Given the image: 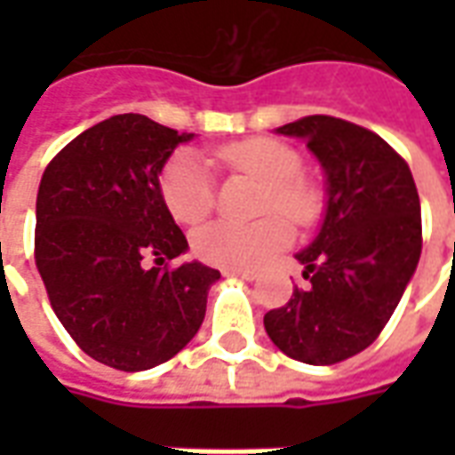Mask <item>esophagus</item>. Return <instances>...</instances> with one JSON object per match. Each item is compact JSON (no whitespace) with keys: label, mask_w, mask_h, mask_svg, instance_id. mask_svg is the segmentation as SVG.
Segmentation results:
<instances>
[{"label":"esophagus","mask_w":455,"mask_h":455,"mask_svg":"<svg viewBox=\"0 0 455 455\" xmlns=\"http://www.w3.org/2000/svg\"><path fill=\"white\" fill-rule=\"evenodd\" d=\"M224 275L241 277V280H248V283H253V280H256V273H248V270H224Z\"/></svg>","instance_id":"obj_1"}]
</instances>
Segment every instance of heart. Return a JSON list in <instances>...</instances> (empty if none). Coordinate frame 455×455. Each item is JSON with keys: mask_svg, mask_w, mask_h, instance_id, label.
Here are the masks:
<instances>
[{"mask_svg": "<svg viewBox=\"0 0 455 455\" xmlns=\"http://www.w3.org/2000/svg\"><path fill=\"white\" fill-rule=\"evenodd\" d=\"M219 163L258 180L266 192L260 212H277L299 227L312 224L322 212L319 189L299 175L302 158L292 146L273 139H248L217 150ZM160 195L175 221L195 227L214 207V180L207 163L195 153H178L160 175ZM285 219L266 217L253 224L217 221L199 228L192 248L204 263L227 270H256L292 243Z\"/></svg>", "mask_w": 455, "mask_h": 455, "instance_id": "b5f03b06", "label": "heart"}]
</instances>
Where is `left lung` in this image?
Masks as SVG:
<instances>
[{
	"mask_svg": "<svg viewBox=\"0 0 455 455\" xmlns=\"http://www.w3.org/2000/svg\"><path fill=\"white\" fill-rule=\"evenodd\" d=\"M307 140L326 175V212L297 253L307 290L270 309L263 324L280 351L331 365L368 348L410 285L421 256V207L410 165L385 140L324 114L275 129Z\"/></svg>",
	"mask_w": 455,
	"mask_h": 455,
	"instance_id": "8db88e82",
	"label": "left lung"
}]
</instances>
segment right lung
Returning <instances> with one entry per match:
<instances>
[{
    "mask_svg": "<svg viewBox=\"0 0 455 455\" xmlns=\"http://www.w3.org/2000/svg\"><path fill=\"white\" fill-rule=\"evenodd\" d=\"M178 133L143 114H116L55 156L36 197V267L65 331L94 361L148 371L197 334L221 273L182 256L188 238L160 195Z\"/></svg>",
    "mask_w": 455,
    "mask_h": 455,
    "instance_id": "1",
    "label": "right lung"
}]
</instances>
